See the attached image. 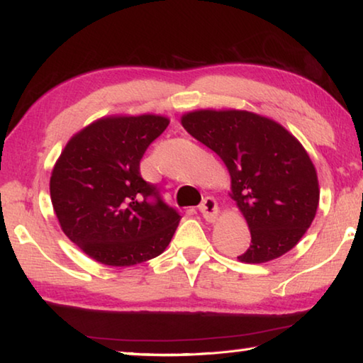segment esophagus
<instances>
[{
	"label": "esophagus",
	"instance_id": "34e87169",
	"mask_svg": "<svg viewBox=\"0 0 363 363\" xmlns=\"http://www.w3.org/2000/svg\"><path fill=\"white\" fill-rule=\"evenodd\" d=\"M200 213H201L204 219L213 222L217 217V213H219V208H217L216 199H213V196H206V199H204L203 203L200 204Z\"/></svg>",
	"mask_w": 363,
	"mask_h": 363
}]
</instances>
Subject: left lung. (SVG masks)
Listing matches in <instances>:
<instances>
[{
    "label": "left lung",
    "mask_w": 363,
    "mask_h": 363,
    "mask_svg": "<svg viewBox=\"0 0 363 363\" xmlns=\"http://www.w3.org/2000/svg\"><path fill=\"white\" fill-rule=\"evenodd\" d=\"M181 122L227 164L232 199L250 230V246L238 259L263 263L289 252L319 204L318 174L295 136L247 111H194Z\"/></svg>",
    "instance_id": "1"
}]
</instances>
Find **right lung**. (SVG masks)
<instances>
[{
  "label": "right lung",
  "instance_id": "add662e5",
  "mask_svg": "<svg viewBox=\"0 0 363 363\" xmlns=\"http://www.w3.org/2000/svg\"><path fill=\"white\" fill-rule=\"evenodd\" d=\"M167 117H106L79 131L50 176L52 206L65 235L96 262L131 267L160 255L181 220L155 184L143 179L144 152Z\"/></svg>",
  "mask_w": 363,
  "mask_h": 363
}]
</instances>
